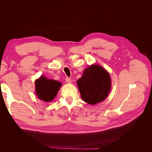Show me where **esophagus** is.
Returning <instances> with one entry per match:
<instances>
[{
  "label": "esophagus",
  "mask_w": 152,
  "mask_h": 152,
  "mask_svg": "<svg viewBox=\"0 0 152 152\" xmlns=\"http://www.w3.org/2000/svg\"><path fill=\"white\" fill-rule=\"evenodd\" d=\"M65 80H66V82H67V83H71L72 82V80H71V79H70V78H68V77H66V79H65Z\"/></svg>",
  "instance_id": "34e87169"
}]
</instances>
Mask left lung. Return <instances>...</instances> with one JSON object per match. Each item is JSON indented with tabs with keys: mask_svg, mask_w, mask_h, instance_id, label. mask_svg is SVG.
Instances as JSON below:
<instances>
[{
	"mask_svg": "<svg viewBox=\"0 0 152 152\" xmlns=\"http://www.w3.org/2000/svg\"><path fill=\"white\" fill-rule=\"evenodd\" d=\"M77 84L82 99L90 104L103 101L111 88L109 73L103 67L96 65L86 68Z\"/></svg>",
	"mask_w": 152,
	"mask_h": 152,
	"instance_id": "obj_1",
	"label": "left lung"
}]
</instances>
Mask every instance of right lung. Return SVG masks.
Returning a JSON list of instances; mask_svg holds the SVG:
<instances>
[{
  "label": "right lung",
  "instance_id": "1",
  "mask_svg": "<svg viewBox=\"0 0 152 152\" xmlns=\"http://www.w3.org/2000/svg\"><path fill=\"white\" fill-rule=\"evenodd\" d=\"M61 86V82L47 79L45 77L41 76L35 81L36 94L40 99L50 102L56 96Z\"/></svg>",
  "mask_w": 152,
  "mask_h": 152
}]
</instances>
